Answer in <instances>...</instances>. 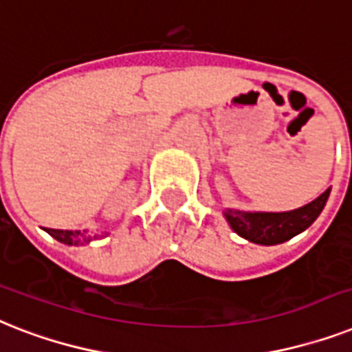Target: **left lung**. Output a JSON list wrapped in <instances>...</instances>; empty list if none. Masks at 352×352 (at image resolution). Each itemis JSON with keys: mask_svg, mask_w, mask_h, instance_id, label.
Segmentation results:
<instances>
[{"mask_svg": "<svg viewBox=\"0 0 352 352\" xmlns=\"http://www.w3.org/2000/svg\"><path fill=\"white\" fill-rule=\"evenodd\" d=\"M329 193L331 190H325L313 202L293 211L265 213V211L226 210L224 217L230 222L231 230L245 241L262 245L282 244L307 230L318 219L329 199Z\"/></svg>", "mask_w": 352, "mask_h": 352, "instance_id": "left-lung-1", "label": "left lung"}]
</instances>
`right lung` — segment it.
Masks as SVG:
<instances>
[{
    "instance_id": "obj_1",
    "label": "right lung",
    "mask_w": 352,
    "mask_h": 352,
    "mask_svg": "<svg viewBox=\"0 0 352 352\" xmlns=\"http://www.w3.org/2000/svg\"><path fill=\"white\" fill-rule=\"evenodd\" d=\"M48 235H52L56 241L63 242L68 245H79L88 244L90 241L97 239V235H87V231H70V230H52V228H45Z\"/></svg>"
}]
</instances>
